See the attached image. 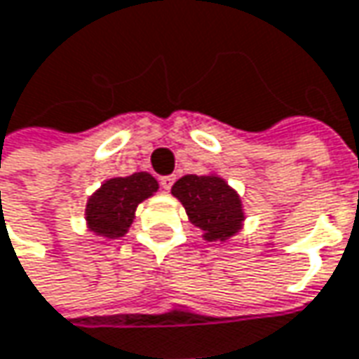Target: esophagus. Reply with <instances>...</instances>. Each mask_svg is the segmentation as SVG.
Returning <instances> with one entry per match:
<instances>
[{"instance_id":"1","label":"esophagus","mask_w":359,"mask_h":359,"mask_svg":"<svg viewBox=\"0 0 359 359\" xmlns=\"http://www.w3.org/2000/svg\"><path fill=\"white\" fill-rule=\"evenodd\" d=\"M173 182H175V177H173V175H165V177H159V186L165 189V191H170L171 186H173Z\"/></svg>"}]
</instances>
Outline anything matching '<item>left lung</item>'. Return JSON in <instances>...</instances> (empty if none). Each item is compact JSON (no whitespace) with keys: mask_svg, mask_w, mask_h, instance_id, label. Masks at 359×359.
<instances>
[{"mask_svg":"<svg viewBox=\"0 0 359 359\" xmlns=\"http://www.w3.org/2000/svg\"><path fill=\"white\" fill-rule=\"evenodd\" d=\"M171 194L184 204L189 222L210 242L226 241L241 230L244 212L238 194L218 175H184Z\"/></svg>","mask_w":359,"mask_h":359,"instance_id":"obj_1","label":"left lung"}]
</instances>
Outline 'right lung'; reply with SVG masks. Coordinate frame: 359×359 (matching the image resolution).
Listing matches in <instances>:
<instances>
[{"instance_id": "right-lung-1", "label": "right lung", "mask_w": 359, "mask_h": 359, "mask_svg": "<svg viewBox=\"0 0 359 359\" xmlns=\"http://www.w3.org/2000/svg\"><path fill=\"white\" fill-rule=\"evenodd\" d=\"M155 177L139 171L127 177L107 180L86 204V222L93 232L104 238L125 236L133 224L135 210L157 191Z\"/></svg>"}]
</instances>
